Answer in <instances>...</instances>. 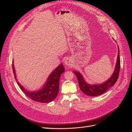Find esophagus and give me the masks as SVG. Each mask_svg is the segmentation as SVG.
Wrapping results in <instances>:
<instances>
[{
	"label": "esophagus",
	"mask_w": 132,
	"mask_h": 132,
	"mask_svg": "<svg viewBox=\"0 0 132 132\" xmlns=\"http://www.w3.org/2000/svg\"><path fill=\"white\" fill-rule=\"evenodd\" d=\"M72 61L69 58H67L64 61V64L68 67H70L72 65Z\"/></svg>",
	"instance_id": "34e87169"
}]
</instances>
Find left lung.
I'll use <instances>...</instances> for the list:
<instances>
[{
    "label": "left lung",
    "mask_w": 132,
    "mask_h": 132,
    "mask_svg": "<svg viewBox=\"0 0 132 132\" xmlns=\"http://www.w3.org/2000/svg\"><path fill=\"white\" fill-rule=\"evenodd\" d=\"M119 70H120V58H119V50L118 48L117 60L114 73L109 79L101 84L90 85L85 81L82 76L79 72L74 71V73L77 76L80 89L82 93L90 96H96L105 93L107 90L114 85L118 78Z\"/></svg>",
    "instance_id": "1"
}]
</instances>
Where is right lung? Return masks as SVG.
I'll return each instance as SVG.
<instances>
[{"label": "right lung", "instance_id": "add662e5", "mask_svg": "<svg viewBox=\"0 0 132 132\" xmlns=\"http://www.w3.org/2000/svg\"><path fill=\"white\" fill-rule=\"evenodd\" d=\"M13 70L15 78L16 80L17 84L20 87L23 93L29 98L38 102L48 103L52 101L57 97L59 92V79L61 75L64 71L65 69L63 64H61L58 67L55 68L48 78L47 80L42 88L37 91L31 92L27 91L23 86L20 84L16 79L14 69V64H12Z\"/></svg>", "mask_w": 132, "mask_h": 132}]
</instances>
